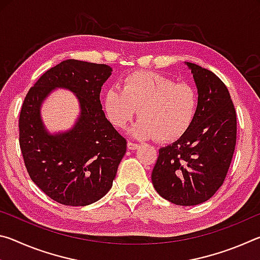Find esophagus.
Segmentation results:
<instances>
[{
    "label": "esophagus",
    "instance_id": "obj_1",
    "mask_svg": "<svg viewBox=\"0 0 260 260\" xmlns=\"http://www.w3.org/2000/svg\"><path fill=\"white\" fill-rule=\"evenodd\" d=\"M127 148H128L129 150H135V149L139 148V144L132 142V141H128V142H127Z\"/></svg>",
    "mask_w": 260,
    "mask_h": 260
}]
</instances>
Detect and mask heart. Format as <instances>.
<instances>
[{
    "label": "heart",
    "mask_w": 260,
    "mask_h": 260,
    "mask_svg": "<svg viewBox=\"0 0 260 260\" xmlns=\"http://www.w3.org/2000/svg\"><path fill=\"white\" fill-rule=\"evenodd\" d=\"M121 88L107 91L105 113L114 127L125 128L140 108L141 118L131 131L138 138H156L160 142L178 140L190 128L199 111L195 87L164 74L136 71L124 78Z\"/></svg>",
    "instance_id": "1"
}]
</instances>
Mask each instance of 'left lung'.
<instances>
[{"mask_svg": "<svg viewBox=\"0 0 260 260\" xmlns=\"http://www.w3.org/2000/svg\"><path fill=\"white\" fill-rule=\"evenodd\" d=\"M199 91V111L186 133L159 149L151 180L171 203L196 205L221 187L236 144V112L230 91L210 70L186 63Z\"/></svg>", "mask_w": 260, "mask_h": 260, "instance_id": "8db88e82", "label": "left lung"}]
</instances>
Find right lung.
<instances>
[{
  "label": "right lung",
  "instance_id": "obj_1",
  "mask_svg": "<svg viewBox=\"0 0 260 260\" xmlns=\"http://www.w3.org/2000/svg\"><path fill=\"white\" fill-rule=\"evenodd\" d=\"M105 64L68 59L30 87L19 116V146L32 181L57 203L85 206L112 187L127 142L105 118L101 88L111 76ZM55 87L76 94L82 112L72 130L51 136L43 126L41 104Z\"/></svg>",
  "mask_w": 260,
  "mask_h": 260
}]
</instances>
